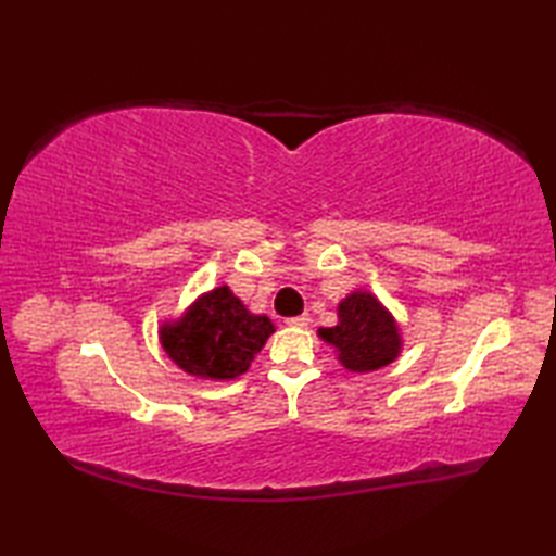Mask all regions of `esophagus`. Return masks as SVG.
Listing matches in <instances>:
<instances>
[{"instance_id": "1", "label": "esophagus", "mask_w": 556, "mask_h": 556, "mask_svg": "<svg viewBox=\"0 0 556 556\" xmlns=\"http://www.w3.org/2000/svg\"><path fill=\"white\" fill-rule=\"evenodd\" d=\"M289 327H296V329H303L311 325V315H299V317H291V320H287Z\"/></svg>"}]
</instances>
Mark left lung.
<instances>
[{"label":"left lung","instance_id":"left-lung-1","mask_svg":"<svg viewBox=\"0 0 556 556\" xmlns=\"http://www.w3.org/2000/svg\"><path fill=\"white\" fill-rule=\"evenodd\" d=\"M349 372H372L394 363L404 351V334L394 313L368 289H353L337 305V325L317 329Z\"/></svg>","mask_w":556,"mask_h":556}]
</instances>
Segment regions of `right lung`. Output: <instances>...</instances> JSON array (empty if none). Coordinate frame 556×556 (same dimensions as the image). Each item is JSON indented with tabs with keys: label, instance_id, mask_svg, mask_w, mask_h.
Instances as JSON below:
<instances>
[{
	"label": "right lung",
	"instance_id": "1",
	"mask_svg": "<svg viewBox=\"0 0 556 556\" xmlns=\"http://www.w3.org/2000/svg\"><path fill=\"white\" fill-rule=\"evenodd\" d=\"M167 358L198 380L229 382L251 368L275 323L255 315L227 287H215L184 308L181 315L164 317L157 327Z\"/></svg>",
	"mask_w": 556,
	"mask_h": 556
}]
</instances>
